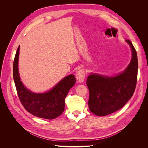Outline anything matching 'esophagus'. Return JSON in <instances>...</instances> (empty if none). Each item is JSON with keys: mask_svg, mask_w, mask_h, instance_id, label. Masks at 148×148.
<instances>
[{"mask_svg": "<svg viewBox=\"0 0 148 148\" xmlns=\"http://www.w3.org/2000/svg\"><path fill=\"white\" fill-rule=\"evenodd\" d=\"M76 78L79 83H82L85 78V72L83 70H79L76 73Z\"/></svg>", "mask_w": 148, "mask_h": 148, "instance_id": "obj_1", "label": "esophagus"}]
</instances>
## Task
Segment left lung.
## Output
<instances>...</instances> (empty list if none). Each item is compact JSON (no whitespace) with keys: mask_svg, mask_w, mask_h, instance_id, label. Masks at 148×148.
I'll return each instance as SVG.
<instances>
[{"mask_svg":"<svg viewBox=\"0 0 148 148\" xmlns=\"http://www.w3.org/2000/svg\"><path fill=\"white\" fill-rule=\"evenodd\" d=\"M130 63L123 71L114 77L91 73L86 80L89 91L88 106L98 116H105L117 111L125 105L135 90L138 75L137 53L132 42Z\"/></svg>","mask_w":148,"mask_h":148,"instance_id":"left-lung-1","label":"left lung"}]
</instances>
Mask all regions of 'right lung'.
Masks as SVG:
<instances>
[{"label": "right lung", "instance_id": "right-lung-1", "mask_svg": "<svg viewBox=\"0 0 148 148\" xmlns=\"http://www.w3.org/2000/svg\"><path fill=\"white\" fill-rule=\"evenodd\" d=\"M20 46L18 47L13 61V76L18 96L24 108L28 112L39 118L54 119L64 110L65 99L76 82L73 75L65 77L50 90L43 93L29 91L21 82L18 67Z\"/></svg>", "mask_w": 148, "mask_h": 148}]
</instances>
